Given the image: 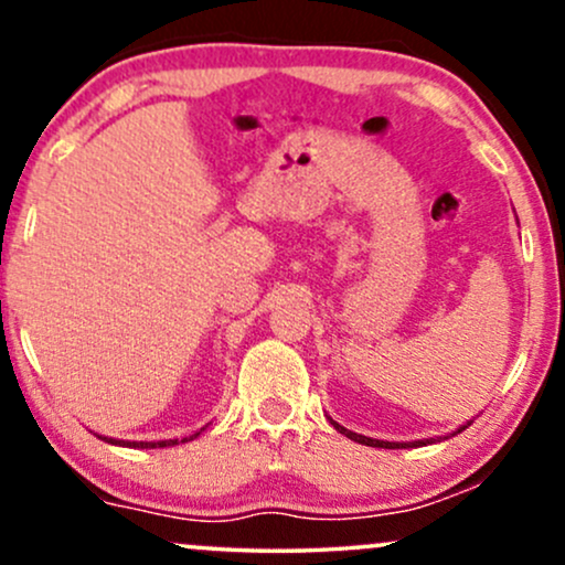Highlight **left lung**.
Masks as SVG:
<instances>
[{
	"mask_svg": "<svg viewBox=\"0 0 565 565\" xmlns=\"http://www.w3.org/2000/svg\"><path fill=\"white\" fill-rule=\"evenodd\" d=\"M332 425L337 427V430L342 433V436H348V438L359 440V444H364V446H380V449H398V446H406V444H391V440H374V438L359 436V433H350V430H345V427H342V425H337L334 419H332ZM465 427H468V425H465ZM465 427H462V430H465ZM419 444H433V438H430V440H414L412 446H419Z\"/></svg>",
	"mask_w": 565,
	"mask_h": 565,
	"instance_id": "1",
	"label": "left lung"
}]
</instances>
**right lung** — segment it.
Returning a JSON list of instances; mask_svg holds the SVG:
<instances>
[{
    "mask_svg": "<svg viewBox=\"0 0 565 565\" xmlns=\"http://www.w3.org/2000/svg\"><path fill=\"white\" fill-rule=\"evenodd\" d=\"M196 436H199V433H193L191 438H183V444H185V440H193ZM103 440H108V444H119V446H135V449H157V446H174V444H180L178 438H174V440H157V444H148V440H140V444L129 440V444H125V440H114V438H103Z\"/></svg>",
    "mask_w": 565,
    "mask_h": 565,
    "instance_id": "right-lung-1",
    "label": "right lung"
}]
</instances>
